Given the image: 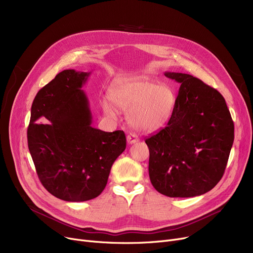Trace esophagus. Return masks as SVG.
Returning <instances> with one entry per match:
<instances>
[{"label": "esophagus", "mask_w": 253, "mask_h": 253, "mask_svg": "<svg viewBox=\"0 0 253 253\" xmlns=\"http://www.w3.org/2000/svg\"><path fill=\"white\" fill-rule=\"evenodd\" d=\"M138 141H139V139H138L137 135H135V134H128L127 135V142L129 144H133V143H136Z\"/></svg>", "instance_id": "1"}]
</instances>
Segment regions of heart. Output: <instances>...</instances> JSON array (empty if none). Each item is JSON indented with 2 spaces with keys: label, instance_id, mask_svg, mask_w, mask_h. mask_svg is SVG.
I'll use <instances>...</instances> for the list:
<instances>
[{
  "label": "heart",
  "instance_id": "obj_1",
  "mask_svg": "<svg viewBox=\"0 0 253 253\" xmlns=\"http://www.w3.org/2000/svg\"><path fill=\"white\" fill-rule=\"evenodd\" d=\"M111 99L123 111H128V122L135 130L151 133L163 128L173 112L175 96L167 85L143 76L123 78L116 81L110 91ZM105 115L117 116L114 105L101 101Z\"/></svg>",
  "mask_w": 253,
  "mask_h": 253
}]
</instances>
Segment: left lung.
Here are the masks:
<instances>
[{
	"label": "left lung",
	"instance_id": "obj_1",
	"mask_svg": "<svg viewBox=\"0 0 253 253\" xmlns=\"http://www.w3.org/2000/svg\"><path fill=\"white\" fill-rule=\"evenodd\" d=\"M180 84L165 128L145 139L153 187L171 198H190L221 179L234 142V123L220 93L191 75L165 72Z\"/></svg>",
	"mask_w": 253,
	"mask_h": 253
}]
</instances>
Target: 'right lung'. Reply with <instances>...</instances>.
Here are the masks:
<instances>
[{"label": "right lung", "instance_id": "add662e5", "mask_svg": "<svg viewBox=\"0 0 253 253\" xmlns=\"http://www.w3.org/2000/svg\"><path fill=\"white\" fill-rule=\"evenodd\" d=\"M90 74L60 72L37 93L31 110L28 143L38 176L50 194L68 202L99 196L126 149L123 131L91 126L90 103L82 89Z\"/></svg>", "mask_w": 253, "mask_h": 253}]
</instances>
